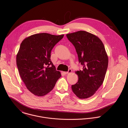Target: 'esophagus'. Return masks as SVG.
<instances>
[{
    "label": "esophagus",
    "mask_w": 128,
    "mask_h": 128,
    "mask_svg": "<svg viewBox=\"0 0 128 128\" xmlns=\"http://www.w3.org/2000/svg\"><path fill=\"white\" fill-rule=\"evenodd\" d=\"M72 70L71 69H69V70H68V71L67 72H64V74H65L72 73Z\"/></svg>",
    "instance_id": "esophagus-1"
}]
</instances>
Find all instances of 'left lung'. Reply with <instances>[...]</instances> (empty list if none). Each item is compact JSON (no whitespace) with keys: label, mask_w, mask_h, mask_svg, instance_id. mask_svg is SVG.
I'll list each match as a JSON object with an SVG mask.
<instances>
[{"label":"left lung","mask_w":128,"mask_h":128,"mask_svg":"<svg viewBox=\"0 0 128 128\" xmlns=\"http://www.w3.org/2000/svg\"><path fill=\"white\" fill-rule=\"evenodd\" d=\"M78 56L83 70L77 71L78 80L72 86L74 94L79 98L91 97L104 81L108 58L102 40L95 35L80 30L66 34Z\"/></svg>","instance_id":"8db88e82"}]
</instances>
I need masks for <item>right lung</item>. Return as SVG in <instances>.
I'll return each instance as SVG.
<instances>
[{"mask_svg": "<svg viewBox=\"0 0 128 128\" xmlns=\"http://www.w3.org/2000/svg\"><path fill=\"white\" fill-rule=\"evenodd\" d=\"M64 36L47 33L35 34L21 43L16 56L20 76L26 88L42 96L51 91L61 77L51 60V52Z\"/></svg>", "mask_w": 128, "mask_h": 128, "instance_id": "add662e5", "label": "right lung"}]
</instances>
